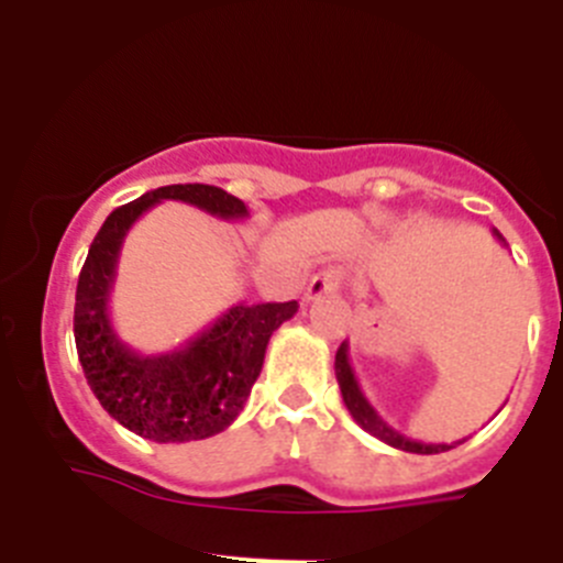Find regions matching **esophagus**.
<instances>
[{"label": "esophagus", "instance_id": "obj_1", "mask_svg": "<svg viewBox=\"0 0 563 563\" xmlns=\"http://www.w3.org/2000/svg\"><path fill=\"white\" fill-rule=\"evenodd\" d=\"M341 286V272L339 269H324L319 275L311 277V283L306 286V302L324 297V294H333Z\"/></svg>", "mask_w": 563, "mask_h": 563}]
</instances>
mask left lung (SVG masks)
Masks as SVG:
<instances>
[{"mask_svg": "<svg viewBox=\"0 0 563 563\" xmlns=\"http://www.w3.org/2000/svg\"><path fill=\"white\" fill-rule=\"evenodd\" d=\"M492 233H495V239L506 246V239H503L497 230H492ZM335 380H339L341 397H344V406H346V411H350V417H353L355 422L366 430V433H372L375 439L386 441L388 448L406 450V453H417V455H433V453H448V450L459 448V444H464L466 441V439H459V441H450V444H428V441L408 439L406 433L394 430L391 424H388L386 419H383L380 413L372 408V402L366 400V394L361 391L358 377H355L353 366H350V344H346V341H341L339 353H335Z\"/></svg>", "mask_w": 563, "mask_h": 563, "instance_id": "1", "label": "left lung"}]
</instances>
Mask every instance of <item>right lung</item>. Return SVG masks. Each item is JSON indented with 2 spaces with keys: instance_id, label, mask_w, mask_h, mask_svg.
Listing matches in <instances>:
<instances>
[{
  "instance_id": "add662e5",
  "label": "right lung",
  "mask_w": 563,
  "mask_h": 563,
  "mask_svg": "<svg viewBox=\"0 0 563 563\" xmlns=\"http://www.w3.org/2000/svg\"><path fill=\"white\" fill-rule=\"evenodd\" d=\"M163 199H180L228 222L250 217L239 197L202 183L155 188L115 208L91 241L77 280L75 341L88 386L115 422L157 444H180L235 422L261 375L272 333L299 306L239 302L169 353L144 355L124 344L110 322L115 266L130 228Z\"/></svg>"
}]
</instances>
